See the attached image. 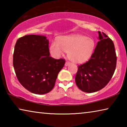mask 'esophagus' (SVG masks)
<instances>
[{"label": "esophagus", "mask_w": 127, "mask_h": 127, "mask_svg": "<svg viewBox=\"0 0 127 127\" xmlns=\"http://www.w3.org/2000/svg\"><path fill=\"white\" fill-rule=\"evenodd\" d=\"M70 64V62H65V66H68V65H69Z\"/></svg>", "instance_id": "esophagus-1"}]
</instances>
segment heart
I'll use <instances>...</instances> for the list:
<instances>
[{
  "instance_id": "1",
  "label": "heart",
  "mask_w": 127,
  "mask_h": 127,
  "mask_svg": "<svg viewBox=\"0 0 127 127\" xmlns=\"http://www.w3.org/2000/svg\"><path fill=\"white\" fill-rule=\"evenodd\" d=\"M58 42L54 41L51 44V55L58 58L66 51L68 52V58L77 63H85L89 61L95 47V42L92 38L80 35L63 36L59 38Z\"/></svg>"
}]
</instances>
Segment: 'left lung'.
I'll return each instance as SVG.
<instances>
[{
  "instance_id": "left-lung-1",
  "label": "left lung",
  "mask_w": 127,
  "mask_h": 127,
  "mask_svg": "<svg viewBox=\"0 0 127 127\" xmlns=\"http://www.w3.org/2000/svg\"><path fill=\"white\" fill-rule=\"evenodd\" d=\"M97 45L91 58L78 66L75 81L81 91L92 93L105 87L115 72L117 55L113 41L98 31Z\"/></svg>"
}]
</instances>
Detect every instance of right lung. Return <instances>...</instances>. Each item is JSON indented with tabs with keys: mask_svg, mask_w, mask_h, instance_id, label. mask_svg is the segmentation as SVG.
I'll use <instances>...</instances> for the list:
<instances>
[{
	"mask_svg": "<svg viewBox=\"0 0 127 127\" xmlns=\"http://www.w3.org/2000/svg\"><path fill=\"white\" fill-rule=\"evenodd\" d=\"M65 63L63 59L50 57L46 36L26 35L18 38L15 45V73L21 84L32 93L43 95L51 91Z\"/></svg>",
	"mask_w": 127,
	"mask_h": 127,
	"instance_id": "1",
	"label": "right lung"
}]
</instances>
